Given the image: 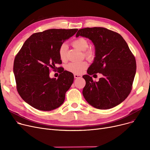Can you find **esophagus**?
I'll return each instance as SVG.
<instances>
[{
  "instance_id": "esophagus-1",
  "label": "esophagus",
  "mask_w": 150,
  "mask_h": 150,
  "mask_svg": "<svg viewBox=\"0 0 150 150\" xmlns=\"http://www.w3.org/2000/svg\"><path fill=\"white\" fill-rule=\"evenodd\" d=\"M74 77L75 78H80L81 77V75L80 74H74Z\"/></svg>"
}]
</instances>
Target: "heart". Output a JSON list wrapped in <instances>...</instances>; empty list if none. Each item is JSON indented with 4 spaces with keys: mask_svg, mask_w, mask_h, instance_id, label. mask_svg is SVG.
I'll use <instances>...</instances> for the list:
<instances>
[{
    "mask_svg": "<svg viewBox=\"0 0 150 150\" xmlns=\"http://www.w3.org/2000/svg\"><path fill=\"white\" fill-rule=\"evenodd\" d=\"M72 45L76 49L81 51H84V57L88 59H92L95 55V52L92 49H87L89 47L88 41L85 38H78L72 42ZM67 46L65 44H62L59 47L58 50V54L60 59L62 61H66L67 59ZM88 62L83 61L80 62H70L66 66V70L69 72L75 74H82L86 69L88 67Z\"/></svg>",
    "mask_w": 150,
    "mask_h": 150,
    "instance_id": "obj_1",
    "label": "heart"
}]
</instances>
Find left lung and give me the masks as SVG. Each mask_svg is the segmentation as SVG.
Listing matches in <instances>:
<instances>
[{
  "instance_id": "8db88e82",
  "label": "left lung",
  "mask_w": 150,
  "mask_h": 150,
  "mask_svg": "<svg viewBox=\"0 0 150 150\" xmlns=\"http://www.w3.org/2000/svg\"><path fill=\"white\" fill-rule=\"evenodd\" d=\"M79 36L92 41L96 57L83 77L86 85L83 95L88 103L99 109L112 108L120 104L130 93L136 72L135 57L123 37L103 27L84 28L78 31ZM104 76L93 82L92 74Z\"/></svg>"
}]
</instances>
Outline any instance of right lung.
Masks as SVG:
<instances>
[{
	"instance_id": "1",
	"label": "right lung",
	"mask_w": 150,
	"mask_h": 150,
	"mask_svg": "<svg viewBox=\"0 0 150 150\" xmlns=\"http://www.w3.org/2000/svg\"><path fill=\"white\" fill-rule=\"evenodd\" d=\"M77 28L49 29L31 35L15 57L13 72L17 91L28 105L41 111L59 107L74 82L72 73L57 67L62 63L61 45L74 35ZM50 69H60L57 79L49 76Z\"/></svg>"
}]
</instances>
